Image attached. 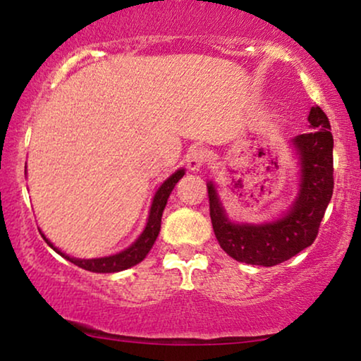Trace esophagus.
Returning a JSON list of instances; mask_svg holds the SVG:
<instances>
[{
    "instance_id": "34e87169",
    "label": "esophagus",
    "mask_w": 361,
    "mask_h": 361,
    "mask_svg": "<svg viewBox=\"0 0 361 361\" xmlns=\"http://www.w3.org/2000/svg\"><path fill=\"white\" fill-rule=\"evenodd\" d=\"M205 161H207L205 149H202V147H195V149H192L189 152V156H187V167H189L190 171H200V167L205 164Z\"/></svg>"
}]
</instances>
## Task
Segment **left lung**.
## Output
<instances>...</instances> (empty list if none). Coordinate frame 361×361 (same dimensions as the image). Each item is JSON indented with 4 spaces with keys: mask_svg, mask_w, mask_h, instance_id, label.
Instances as JSON below:
<instances>
[{
    "mask_svg": "<svg viewBox=\"0 0 361 361\" xmlns=\"http://www.w3.org/2000/svg\"><path fill=\"white\" fill-rule=\"evenodd\" d=\"M310 130L295 136L299 156V194L284 216L269 224H233L226 216L215 185L209 182L210 219L221 250L246 264L276 266L288 261L317 238L320 221L334 194V136L320 106L309 113Z\"/></svg>",
    "mask_w": 361,
    "mask_h": 361,
    "instance_id": "1",
    "label": "left lung"
}]
</instances>
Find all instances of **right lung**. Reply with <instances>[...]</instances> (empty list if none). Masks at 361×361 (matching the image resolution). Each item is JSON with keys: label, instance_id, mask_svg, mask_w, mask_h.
<instances>
[{"label": "right lung", "instance_id": "1", "mask_svg": "<svg viewBox=\"0 0 361 361\" xmlns=\"http://www.w3.org/2000/svg\"><path fill=\"white\" fill-rule=\"evenodd\" d=\"M184 174H185L184 169H179V171H176L174 174L169 177V179H166L164 182H162V185L156 192L154 199H152L149 219H147L145 231H142V233L140 235V238H137L135 243L130 246V248L121 251V253L113 255V256H105V258L77 259V258H71V256L61 253V251H59L56 246H54L44 235H42V238L46 240V243L51 246L52 250H56L59 255H62L63 258L68 259L75 266H78V268L92 271V273H118V271L131 268V266L141 263V261L146 258V255L149 253L152 245H154V241L161 230L162 212H164V209H166L167 199H169L174 185L180 180V177Z\"/></svg>", "mask_w": 361, "mask_h": 361}]
</instances>
